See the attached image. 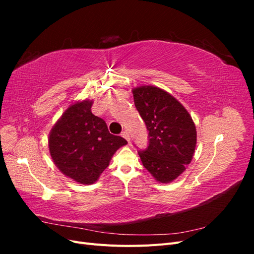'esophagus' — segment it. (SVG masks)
<instances>
[{
  "label": "esophagus",
  "mask_w": 254,
  "mask_h": 254,
  "mask_svg": "<svg viewBox=\"0 0 254 254\" xmlns=\"http://www.w3.org/2000/svg\"><path fill=\"white\" fill-rule=\"evenodd\" d=\"M122 136L124 137L125 140H127L128 143H130V135H129V133H128L127 131H123V132H122Z\"/></svg>",
  "instance_id": "1"
}]
</instances>
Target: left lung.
Listing matches in <instances>:
<instances>
[{
    "label": "left lung",
    "instance_id": "1",
    "mask_svg": "<svg viewBox=\"0 0 254 254\" xmlns=\"http://www.w3.org/2000/svg\"><path fill=\"white\" fill-rule=\"evenodd\" d=\"M136 110L148 130V146L139 150L144 167L160 183H170L190 163L197 132L187 109L166 91L142 86L132 90Z\"/></svg>",
    "mask_w": 254,
    "mask_h": 254
}]
</instances>
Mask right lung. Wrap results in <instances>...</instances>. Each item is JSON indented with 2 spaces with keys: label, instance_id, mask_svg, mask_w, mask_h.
Returning <instances> with one entry per match:
<instances>
[{
  "label": "right lung",
  "instance_id": "add662e5",
  "mask_svg": "<svg viewBox=\"0 0 254 254\" xmlns=\"http://www.w3.org/2000/svg\"><path fill=\"white\" fill-rule=\"evenodd\" d=\"M93 102L72 104L51 130L49 148L54 163L68 178L92 184L109 165L114 152L127 144L109 132L106 122L91 112Z\"/></svg>",
  "mask_w": 254,
  "mask_h": 254
}]
</instances>
